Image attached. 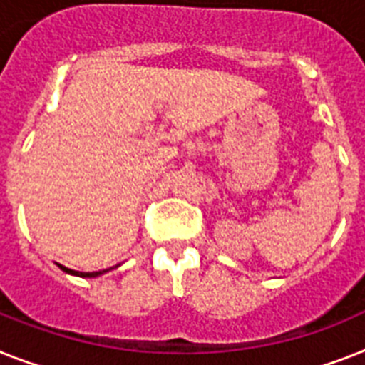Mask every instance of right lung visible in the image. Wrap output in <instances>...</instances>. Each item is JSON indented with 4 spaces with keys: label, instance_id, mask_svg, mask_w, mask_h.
<instances>
[{
    "label": "right lung",
    "instance_id": "right-lung-1",
    "mask_svg": "<svg viewBox=\"0 0 365 365\" xmlns=\"http://www.w3.org/2000/svg\"><path fill=\"white\" fill-rule=\"evenodd\" d=\"M59 267H61V264H59ZM61 269L68 274H74V276H81V278H96V276H101V274L106 272V270H98V272H78V270H71L67 269V267H61Z\"/></svg>",
    "mask_w": 365,
    "mask_h": 365
}]
</instances>
